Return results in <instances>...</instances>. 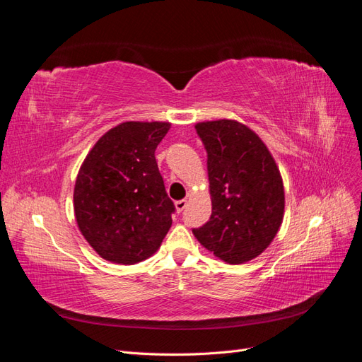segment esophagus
Segmentation results:
<instances>
[{
	"instance_id": "obj_1",
	"label": "esophagus",
	"mask_w": 362,
	"mask_h": 362,
	"mask_svg": "<svg viewBox=\"0 0 362 362\" xmlns=\"http://www.w3.org/2000/svg\"><path fill=\"white\" fill-rule=\"evenodd\" d=\"M185 206H187V201H185V199H181V201L175 202V208H177V213H181Z\"/></svg>"
}]
</instances>
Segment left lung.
<instances>
[{
  "instance_id": "obj_1",
  "label": "left lung",
  "mask_w": 362,
  "mask_h": 362,
  "mask_svg": "<svg viewBox=\"0 0 362 362\" xmlns=\"http://www.w3.org/2000/svg\"><path fill=\"white\" fill-rule=\"evenodd\" d=\"M206 151L211 217L194 228L198 242L229 264L257 258L284 217V184L267 146L233 119L194 125Z\"/></svg>"
}]
</instances>
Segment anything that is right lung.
Returning a JSON list of instances; mask_svg holds the SVG:
<instances>
[{
  "label": "right lung",
  "instance_id": "obj_1",
  "mask_svg": "<svg viewBox=\"0 0 362 362\" xmlns=\"http://www.w3.org/2000/svg\"><path fill=\"white\" fill-rule=\"evenodd\" d=\"M169 128V122L119 124L81 164L74 189L75 218L87 243L107 261H144L169 231L175 205L156 161Z\"/></svg>",
  "mask_w": 362,
  "mask_h": 362
}]
</instances>
